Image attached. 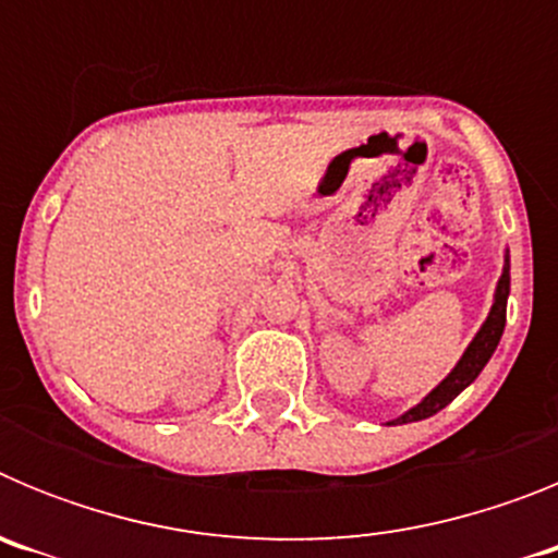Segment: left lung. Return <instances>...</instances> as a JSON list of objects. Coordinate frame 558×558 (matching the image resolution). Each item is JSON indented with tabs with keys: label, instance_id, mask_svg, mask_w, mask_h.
Returning a JSON list of instances; mask_svg holds the SVG:
<instances>
[{
	"label": "left lung",
	"instance_id": "obj_1",
	"mask_svg": "<svg viewBox=\"0 0 558 558\" xmlns=\"http://www.w3.org/2000/svg\"><path fill=\"white\" fill-rule=\"evenodd\" d=\"M509 256H506V265H502V276L500 282H497V293H495V304H492V313L486 318V324L481 327V332L475 335L463 357L458 360V366L447 374V379H441L430 393H427L416 408L405 413V416L393 418L391 425H408V422H418V418H427L433 413H438L441 408H447L463 388L475 383L477 374L483 372V366L489 363V357L495 354L497 343H500L502 327H506V302H509Z\"/></svg>",
	"mask_w": 558,
	"mask_h": 558
}]
</instances>
